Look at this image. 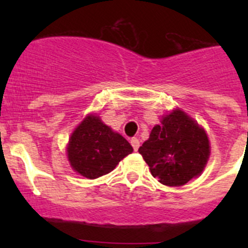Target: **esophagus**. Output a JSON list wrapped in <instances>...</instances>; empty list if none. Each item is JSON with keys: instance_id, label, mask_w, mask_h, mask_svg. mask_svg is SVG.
<instances>
[{"instance_id": "obj_1", "label": "esophagus", "mask_w": 248, "mask_h": 248, "mask_svg": "<svg viewBox=\"0 0 248 248\" xmlns=\"http://www.w3.org/2000/svg\"><path fill=\"white\" fill-rule=\"evenodd\" d=\"M131 144H132V146H133L134 151H137V150L139 149L140 142H139V139L138 138H132L131 139Z\"/></svg>"}]
</instances>
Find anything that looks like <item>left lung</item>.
Here are the masks:
<instances>
[{"mask_svg":"<svg viewBox=\"0 0 248 248\" xmlns=\"http://www.w3.org/2000/svg\"><path fill=\"white\" fill-rule=\"evenodd\" d=\"M138 151L161 184L182 186L202 174L210 146L204 129L177 109L152 128Z\"/></svg>","mask_w":248,"mask_h":248,"instance_id":"8db88e82","label":"left lung"}]
</instances>
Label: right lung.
Segmentation results:
<instances>
[{"label": "right lung", "mask_w": 248, "mask_h": 248, "mask_svg": "<svg viewBox=\"0 0 248 248\" xmlns=\"http://www.w3.org/2000/svg\"><path fill=\"white\" fill-rule=\"evenodd\" d=\"M67 151L74 170L87 179H97L111 171L133 147L99 117L90 115L73 132Z\"/></svg>", "instance_id": "right-lung-1"}]
</instances>
